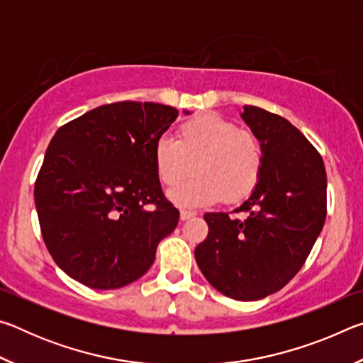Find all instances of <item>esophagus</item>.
<instances>
[{"instance_id": "1", "label": "esophagus", "mask_w": 363, "mask_h": 363, "mask_svg": "<svg viewBox=\"0 0 363 363\" xmlns=\"http://www.w3.org/2000/svg\"><path fill=\"white\" fill-rule=\"evenodd\" d=\"M194 216H195L194 211H186V210L181 211V220H187V219L194 218Z\"/></svg>"}]
</instances>
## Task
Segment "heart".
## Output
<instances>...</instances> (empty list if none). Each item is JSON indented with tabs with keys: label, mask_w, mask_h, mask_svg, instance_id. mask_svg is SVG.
<instances>
[{
	"label": "heart",
	"mask_w": 363,
	"mask_h": 363,
	"mask_svg": "<svg viewBox=\"0 0 363 363\" xmlns=\"http://www.w3.org/2000/svg\"><path fill=\"white\" fill-rule=\"evenodd\" d=\"M158 179L176 187L195 171L192 181L169 192L181 208H201L224 200L238 203L256 189L262 174L264 149L253 131L218 113L182 121L176 140L160 138L152 150Z\"/></svg>",
	"instance_id": "1"
}]
</instances>
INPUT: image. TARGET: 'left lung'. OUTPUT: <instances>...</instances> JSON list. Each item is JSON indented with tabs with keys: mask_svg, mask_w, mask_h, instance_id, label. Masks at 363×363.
Wrapping results in <instances>:
<instances>
[{
	"mask_svg": "<svg viewBox=\"0 0 363 363\" xmlns=\"http://www.w3.org/2000/svg\"><path fill=\"white\" fill-rule=\"evenodd\" d=\"M243 121L264 149L262 174L237 208L245 219L206 213L208 237L195 248L205 279L225 296L257 301L284 288L303 267L327 218L323 160L284 116L245 106Z\"/></svg>",
	"mask_w": 363,
	"mask_h": 363,
	"instance_id": "left-lung-1",
	"label": "left lung"
}]
</instances>
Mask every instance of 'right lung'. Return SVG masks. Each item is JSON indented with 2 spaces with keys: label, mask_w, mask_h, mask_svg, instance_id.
Wrapping results in <instances>:
<instances>
[{
  "label": "right lung",
  "mask_w": 363,
  "mask_h": 363,
  "mask_svg": "<svg viewBox=\"0 0 363 363\" xmlns=\"http://www.w3.org/2000/svg\"><path fill=\"white\" fill-rule=\"evenodd\" d=\"M177 115L155 102H115L54 134L35 206L49 255L79 284L94 290L133 284L176 229L179 211L164 199L152 150Z\"/></svg>",
  "instance_id": "add662e5"
}]
</instances>
